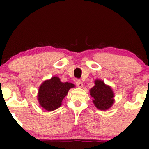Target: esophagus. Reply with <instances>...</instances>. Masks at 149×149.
<instances>
[{
	"mask_svg": "<svg viewBox=\"0 0 149 149\" xmlns=\"http://www.w3.org/2000/svg\"><path fill=\"white\" fill-rule=\"evenodd\" d=\"M76 84L77 87H78V88H83V83H82V82L80 81V80H76Z\"/></svg>",
	"mask_w": 149,
	"mask_h": 149,
	"instance_id": "obj_1",
	"label": "esophagus"
}]
</instances>
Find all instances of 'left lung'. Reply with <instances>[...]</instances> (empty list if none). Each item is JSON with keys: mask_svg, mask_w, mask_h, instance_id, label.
Instances as JSON below:
<instances>
[{"mask_svg": "<svg viewBox=\"0 0 149 149\" xmlns=\"http://www.w3.org/2000/svg\"><path fill=\"white\" fill-rule=\"evenodd\" d=\"M90 95L93 98L94 105L101 111L108 110L115 102V95L111 87L106 85L102 80H95V86L90 90Z\"/></svg>", "mask_w": 149, "mask_h": 149, "instance_id": "8db88e82", "label": "left lung"}]
</instances>
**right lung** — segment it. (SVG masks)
Listing matches in <instances>:
<instances>
[{"instance_id": "1", "label": "right lung", "mask_w": 149, "mask_h": 149, "mask_svg": "<svg viewBox=\"0 0 149 149\" xmlns=\"http://www.w3.org/2000/svg\"><path fill=\"white\" fill-rule=\"evenodd\" d=\"M71 83H62L57 76L42 83L38 88L37 99L41 107L48 111H52L60 107L62 101L71 88H75Z\"/></svg>"}]
</instances>
